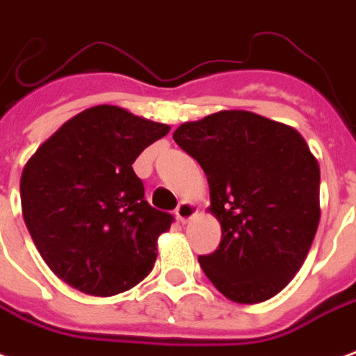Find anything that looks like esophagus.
Instances as JSON below:
<instances>
[{
    "mask_svg": "<svg viewBox=\"0 0 356 356\" xmlns=\"http://www.w3.org/2000/svg\"><path fill=\"white\" fill-rule=\"evenodd\" d=\"M196 213H198V207H196V204H192V202H181L179 204V207L175 209V215H177V218L185 225V222H188L192 217H196Z\"/></svg>",
    "mask_w": 356,
    "mask_h": 356,
    "instance_id": "1",
    "label": "esophagus"
}]
</instances>
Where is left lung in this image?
<instances>
[{"label": "left lung", "instance_id": "8db88e82", "mask_svg": "<svg viewBox=\"0 0 356 356\" xmlns=\"http://www.w3.org/2000/svg\"><path fill=\"white\" fill-rule=\"evenodd\" d=\"M175 143L198 160L222 239L198 262L218 292L259 304L304 264L321 218V170L298 130L232 109L185 122Z\"/></svg>", "mask_w": 356, "mask_h": 356}]
</instances>
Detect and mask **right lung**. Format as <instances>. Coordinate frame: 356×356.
Masks as SVG:
<instances>
[{"mask_svg": "<svg viewBox=\"0 0 356 356\" xmlns=\"http://www.w3.org/2000/svg\"><path fill=\"white\" fill-rule=\"evenodd\" d=\"M168 131L117 105H96L64 122L26 162L24 222L70 286L113 296L149 275L158 236L173 217L147 204L131 164Z\"/></svg>", "mask_w": 356, "mask_h": 356, "instance_id": "1", "label": "right lung"}]
</instances>
